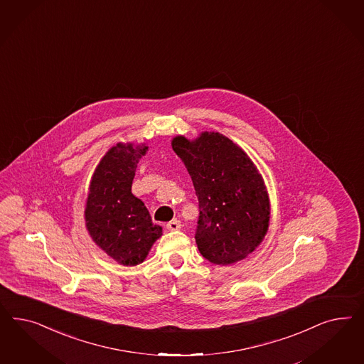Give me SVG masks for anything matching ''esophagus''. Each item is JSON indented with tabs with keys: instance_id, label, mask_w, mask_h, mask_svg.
Masks as SVG:
<instances>
[{
	"instance_id": "obj_1",
	"label": "esophagus",
	"mask_w": 364,
	"mask_h": 364,
	"mask_svg": "<svg viewBox=\"0 0 364 364\" xmlns=\"http://www.w3.org/2000/svg\"><path fill=\"white\" fill-rule=\"evenodd\" d=\"M181 228V224H180V221L176 220H172L169 221L168 224H166V230L168 231H177V230H180Z\"/></svg>"
}]
</instances>
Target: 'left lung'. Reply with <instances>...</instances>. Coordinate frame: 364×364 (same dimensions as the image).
<instances>
[{"label":"left lung","instance_id":"left-lung-1","mask_svg":"<svg viewBox=\"0 0 364 364\" xmlns=\"http://www.w3.org/2000/svg\"><path fill=\"white\" fill-rule=\"evenodd\" d=\"M172 148L192 178L198 200L196 244L213 264L236 263L254 252L269 225V198L263 177L239 145L219 132Z\"/></svg>","mask_w":364,"mask_h":364}]
</instances>
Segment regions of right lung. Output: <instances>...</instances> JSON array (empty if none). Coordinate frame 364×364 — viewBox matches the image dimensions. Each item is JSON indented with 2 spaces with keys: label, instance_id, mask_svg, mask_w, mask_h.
<instances>
[{
  "label": "right lung",
  "instance_id": "obj_1",
  "mask_svg": "<svg viewBox=\"0 0 364 364\" xmlns=\"http://www.w3.org/2000/svg\"><path fill=\"white\" fill-rule=\"evenodd\" d=\"M145 144H116L101 159L89 186L85 225L93 242L119 264L143 263L163 228L140 198L132 193L139 160Z\"/></svg>",
  "mask_w": 364,
  "mask_h": 364
}]
</instances>
